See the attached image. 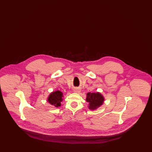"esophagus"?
Wrapping results in <instances>:
<instances>
[{
  "label": "esophagus",
  "mask_w": 152,
  "mask_h": 152,
  "mask_svg": "<svg viewBox=\"0 0 152 152\" xmlns=\"http://www.w3.org/2000/svg\"><path fill=\"white\" fill-rule=\"evenodd\" d=\"M73 91H74V92L77 93H79L80 92V89H78V88H75V89L73 90Z\"/></svg>",
  "instance_id": "esophagus-1"
}]
</instances>
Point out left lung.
Listing matches in <instances>:
<instances>
[{
	"label": "left lung",
	"mask_w": 152,
	"mask_h": 152,
	"mask_svg": "<svg viewBox=\"0 0 152 152\" xmlns=\"http://www.w3.org/2000/svg\"><path fill=\"white\" fill-rule=\"evenodd\" d=\"M86 100L90 104L89 108L92 110L96 109L101 106L104 101L103 97L99 93H88L86 94Z\"/></svg>",
	"instance_id": "obj_1"
}]
</instances>
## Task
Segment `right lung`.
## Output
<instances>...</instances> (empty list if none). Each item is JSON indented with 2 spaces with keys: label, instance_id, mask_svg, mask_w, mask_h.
<instances>
[{
  "label": "right lung",
  "instance_id": "right-lung-1",
  "mask_svg": "<svg viewBox=\"0 0 152 152\" xmlns=\"http://www.w3.org/2000/svg\"><path fill=\"white\" fill-rule=\"evenodd\" d=\"M62 93L60 91H56L52 93L49 98L48 102L55 107L61 106V102L62 100Z\"/></svg>",
  "mask_w": 152,
  "mask_h": 152
}]
</instances>
